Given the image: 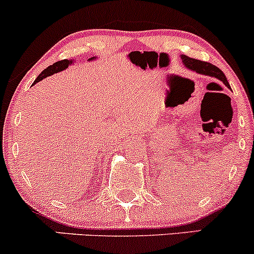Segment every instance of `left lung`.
Instances as JSON below:
<instances>
[{"label":"left lung","instance_id":"1","mask_svg":"<svg viewBox=\"0 0 254 254\" xmlns=\"http://www.w3.org/2000/svg\"><path fill=\"white\" fill-rule=\"evenodd\" d=\"M181 59H182L183 65H185L188 69H190V71L196 72V73L199 74H204V76L217 78V79L222 80L228 88H230L229 83H228L227 77L224 76V73H223L218 67H216V66L212 65V64L193 59V58H189L187 57V55H181Z\"/></svg>","mask_w":254,"mask_h":254}]
</instances>
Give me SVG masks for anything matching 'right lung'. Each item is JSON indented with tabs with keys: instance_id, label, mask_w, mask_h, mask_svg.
Listing matches in <instances>:
<instances>
[{
	"instance_id": "obj_1",
	"label": "right lung",
	"mask_w": 254,
	"mask_h": 254,
	"mask_svg": "<svg viewBox=\"0 0 254 254\" xmlns=\"http://www.w3.org/2000/svg\"><path fill=\"white\" fill-rule=\"evenodd\" d=\"M91 60H96V58L93 57V58H90V59H89V61H91ZM73 63H74V60H67V59H65V60H61V61H58V63L53 64V65L48 66V67L44 69V71L41 72L40 76L36 78L35 82L32 83V85H35L36 83L41 82V80L44 79V78L52 76V74L58 73V72H60V71H64V69L67 68L68 66L72 65V64H73Z\"/></svg>"
}]
</instances>
